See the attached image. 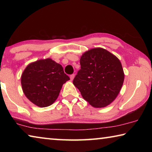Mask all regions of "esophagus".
<instances>
[{"label": "esophagus", "mask_w": 152, "mask_h": 152, "mask_svg": "<svg viewBox=\"0 0 152 152\" xmlns=\"http://www.w3.org/2000/svg\"><path fill=\"white\" fill-rule=\"evenodd\" d=\"M70 77L71 80H73L74 78V77H75V75H74V74H72V75H70Z\"/></svg>", "instance_id": "1"}]
</instances>
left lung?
<instances>
[{"instance_id": "left-lung-1", "label": "left lung", "mask_w": 152, "mask_h": 152, "mask_svg": "<svg viewBox=\"0 0 152 152\" xmlns=\"http://www.w3.org/2000/svg\"><path fill=\"white\" fill-rule=\"evenodd\" d=\"M81 69L73 80L84 100L95 108L107 107L116 99L124 81L120 60L103 48L91 49L80 60Z\"/></svg>"}]
</instances>
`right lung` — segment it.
<instances>
[{
	"mask_svg": "<svg viewBox=\"0 0 152 152\" xmlns=\"http://www.w3.org/2000/svg\"><path fill=\"white\" fill-rule=\"evenodd\" d=\"M69 80L60 64L47 58L29 64L20 82L27 99L37 107H46L56 101L62 85Z\"/></svg>",
	"mask_w": 152,
	"mask_h": 152,
	"instance_id": "right-lung-1",
	"label": "right lung"
}]
</instances>
